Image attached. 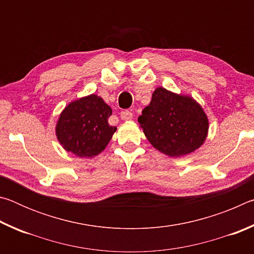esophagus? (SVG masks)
I'll return each mask as SVG.
<instances>
[{"mask_svg":"<svg viewBox=\"0 0 254 254\" xmlns=\"http://www.w3.org/2000/svg\"><path fill=\"white\" fill-rule=\"evenodd\" d=\"M120 115H121L122 120H131L132 117H133V113L131 111L127 110V111H122L121 114H120Z\"/></svg>","mask_w":254,"mask_h":254,"instance_id":"1","label":"esophagus"}]
</instances>
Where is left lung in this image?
Listing matches in <instances>:
<instances>
[{"label":"left lung","mask_w":254,"mask_h":254,"mask_svg":"<svg viewBox=\"0 0 254 254\" xmlns=\"http://www.w3.org/2000/svg\"><path fill=\"white\" fill-rule=\"evenodd\" d=\"M139 121L149 142L169 157L186 156L204 143L208 120L196 101L158 87Z\"/></svg>","instance_id":"1"}]
</instances>
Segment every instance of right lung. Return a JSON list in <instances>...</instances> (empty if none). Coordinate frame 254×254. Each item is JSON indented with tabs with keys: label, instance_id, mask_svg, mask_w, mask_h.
Returning <instances> with one entry per match:
<instances>
[{
	"label": "right lung",
	"instance_id": "1",
	"mask_svg": "<svg viewBox=\"0 0 254 254\" xmlns=\"http://www.w3.org/2000/svg\"><path fill=\"white\" fill-rule=\"evenodd\" d=\"M112 109L103 98L92 94L71 102L60 114L56 135L66 151L92 158L109 144L117 127L109 124Z\"/></svg>",
	"mask_w": 254,
	"mask_h": 254
}]
</instances>
